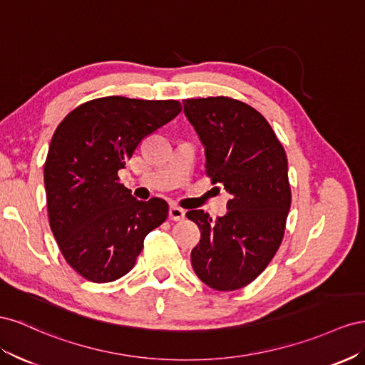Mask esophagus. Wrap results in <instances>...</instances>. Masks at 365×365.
I'll return each instance as SVG.
<instances>
[{
    "label": "esophagus",
    "instance_id": "esophagus-1",
    "mask_svg": "<svg viewBox=\"0 0 365 365\" xmlns=\"http://www.w3.org/2000/svg\"><path fill=\"white\" fill-rule=\"evenodd\" d=\"M183 218H185V211L182 210V207H179V206L170 207V220L179 222V220H183Z\"/></svg>",
    "mask_w": 365,
    "mask_h": 365
}]
</instances>
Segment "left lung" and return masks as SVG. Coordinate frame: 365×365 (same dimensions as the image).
<instances>
[{
	"mask_svg": "<svg viewBox=\"0 0 365 365\" xmlns=\"http://www.w3.org/2000/svg\"><path fill=\"white\" fill-rule=\"evenodd\" d=\"M205 147L206 174L231 194L215 220L186 212L199 226L194 272L215 290H237L263 272L283 242L290 210L287 158L269 122L247 103L226 96L183 101Z\"/></svg>",
	"mask_w": 365,
	"mask_h": 365,
	"instance_id": "obj_1",
	"label": "left lung"
}]
</instances>
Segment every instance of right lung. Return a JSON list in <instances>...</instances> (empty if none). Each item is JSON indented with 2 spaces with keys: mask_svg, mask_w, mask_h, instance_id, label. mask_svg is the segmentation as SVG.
Masks as SVG:
<instances>
[{
  "mask_svg": "<svg viewBox=\"0 0 365 365\" xmlns=\"http://www.w3.org/2000/svg\"><path fill=\"white\" fill-rule=\"evenodd\" d=\"M180 111L173 99L108 96L76 107L55 130L44 163L48 222L66 262L86 279L128 274L145 237L168 217V203L134 199L118 173Z\"/></svg>",
  "mask_w": 365,
  "mask_h": 365,
  "instance_id": "right-lung-1",
  "label": "right lung"
}]
</instances>
